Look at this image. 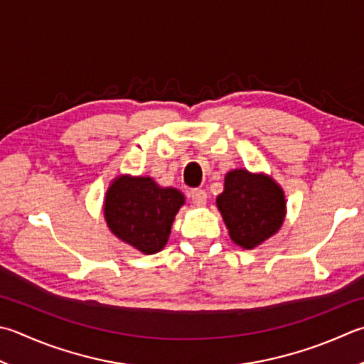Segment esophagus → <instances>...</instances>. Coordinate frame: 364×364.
Instances as JSON below:
<instances>
[{
  "instance_id": "34e87169",
  "label": "esophagus",
  "mask_w": 364,
  "mask_h": 364,
  "mask_svg": "<svg viewBox=\"0 0 364 364\" xmlns=\"http://www.w3.org/2000/svg\"><path fill=\"white\" fill-rule=\"evenodd\" d=\"M189 197H191V202L194 203L196 206H205L206 205V198H208V196H206V192L203 189H194L189 192Z\"/></svg>"
}]
</instances>
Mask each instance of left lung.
I'll return each instance as SVG.
<instances>
[{"label":"left lung","mask_w":364,"mask_h":364,"mask_svg":"<svg viewBox=\"0 0 364 364\" xmlns=\"http://www.w3.org/2000/svg\"><path fill=\"white\" fill-rule=\"evenodd\" d=\"M216 203L230 238L245 249L273 237L286 216L282 189L272 178L243 168L225 175L224 192L218 196Z\"/></svg>","instance_id":"left-lung-1"}]
</instances>
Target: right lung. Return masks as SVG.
<instances>
[{
	"mask_svg": "<svg viewBox=\"0 0 364 364\" xmlns=\"http://www.w3.org/2000/svg\"><path fill=\"white\" fill-rule=\"evenodd\" d=\"M183 203L180 191L159 188L151 178L119 176L107 191L104 216L119 240L144 254H154L166 246Z\"/></svg>",
	"mask_w": 364,
	"mask_h": 364,
	"instance_id": "add662e5",
	"label": "right lung"
}]
</instances>
